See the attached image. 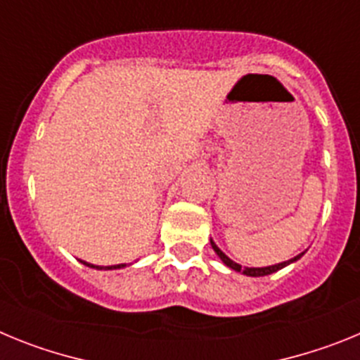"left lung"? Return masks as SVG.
Segmentation results:
<instances>
[{"mask_svg": "<svg viewBox=\"0 0 360 360\" xmlns=\"http://www.w3.org/2000/svg\"><path fill=\"white\" fill-rule=\"evenodd\" d=\"M211 245H212V249H214V252L218 254L219 256V259H221V262L225 263V265L227 266H231L232 270H236V272H243L245 276H252V278H259V276H269V274H272V272H278V270H281L283 266H287L288 263H292V262H297L299 257L303 256V254H299V256H295V257H292L290 262H283V263H278V265H272V266H262V269H241V265H238V263H234L231 259V257H227L225 256L224 252H221V250L218 249V247H216L214 245V241L211 240Z\"/></svg>", "mask_w": 360, "mask_h": 360, "instance_id": "1", "label": "left lung"}]
</instances>
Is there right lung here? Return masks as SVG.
Segmentation results:
<instances>
[{"instance_id": "obj_1", "label": "right lung", "mask_w": 360, "mask_h": 360, "mask_svg": "<svg viewBox=\"0 0 360 360\" xmlns=\"http://www.w3.org/2000/svg\"><path fill=\"white\" fill-rule=\"evenodd\" d=\"M84 263V265H88V266H91V269H106V270H113V269H122V266H126L122 263V265H113V266H95V265H90V263H86V262H82Z\"/></svg>"}]
</instances>
